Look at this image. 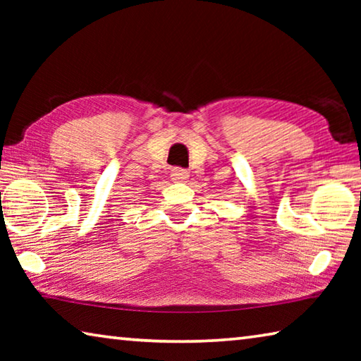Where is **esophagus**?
<instances>
[{"label":"esophagus","instance_id":"1","mask_svg":"<svg viewBox=\"0 0 361 361\" xmlns=\"http://www.w3.org/2000/svg\"><path fill=\"white\" fill-rule=\"evenodd\" d=\"M170 176H172V180L176 181V183H181V181H186L188 176H189V172L186 169H180L176 167L172 170V173H170Z\"/></svg>","mask_w":361,"mask_h":361}]
</instances>
